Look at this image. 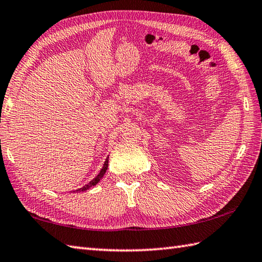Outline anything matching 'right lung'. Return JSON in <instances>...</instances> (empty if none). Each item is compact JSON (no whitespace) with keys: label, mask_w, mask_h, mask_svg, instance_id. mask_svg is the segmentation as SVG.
<instances>
[{"label":"right lung","mask_w":262,"mask_h":262,"mask_svg":"<svg viewBox=\"0 0 262 262\" xmlns=\"http://www.w3.org/2000/svg\"><path fill=\"white\" fill-rule=\"evenodd\" d=\"M107 169H108V158H107V160H105L104 161V164H103V166H102V169H101V171H100V173L96 177V178H94V179L93 180H91L90 182H89L88 183V185L86 186H84V187H83V188H80V189H77V190L76 191H84V190H86V189H89V188H91L92 186H96L97 185V183L100 181V179H101V178L103 177V174L105 173V171H107Z\"/></svg>","instance_id":"obj_1"}]
</instances>
